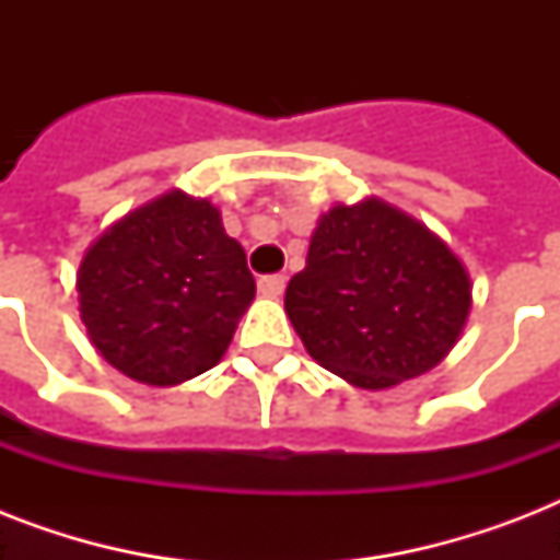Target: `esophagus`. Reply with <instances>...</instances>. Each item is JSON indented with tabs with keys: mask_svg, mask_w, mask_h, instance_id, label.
<instances>
[{
	"mask_svg": "<svg viewBox=\"0 0 560 560\" xmlns=\"http://www.w3.org/2000/svg\"><path fill=\"white\" fill-rule=\"evenodd\" d=\"M284 284H288V279H284L281 272H272V276H261V279H258V290L270 299H279L281 293H284Z\"/></svg>",
	"mask_w": 560,
	"mask_h": 560,
	"instance_id": "1",
	"label": "esophagus"
}]
</instances>
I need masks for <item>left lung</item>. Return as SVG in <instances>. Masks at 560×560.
I'll return each mask as SVG.
<instances>
[{
    "mask_svg": "<svg viewBox=\"0 0 560 560\" xmlns=\"http://www.w3.org/2000/svg\"><path fill=\"white\" fill-rule=\"evenodd\" d=\"M284 311L319 366L360 389H389L459 340L470 279L430 229L372 197L323 214Z\"/></svg>",
    "mask_w": 560,
    "mask_h": 560,
    "instance_id": "obj_1",
    "label": "left lung"
}]
</instances>
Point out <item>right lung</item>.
I'll return each instance as SVG.
<instances>
[{
	"label": "right lung",
	"mask_w": 560,
	"mask_h": 560,
	"mask_svg": "<svg viewBox=\"0 0 560 560\" xmlns=\"http://www.w3.org/2000/svg\"><path fill=\"white\" fill-rule=\"evenodd\" d=\"M78 293L86 334L109 366L174 386L218 366L255 279L220 211L171 191L90 246Z\"/></svg>",
	"instance_id": "right-lung-1"
}]
</instances>
